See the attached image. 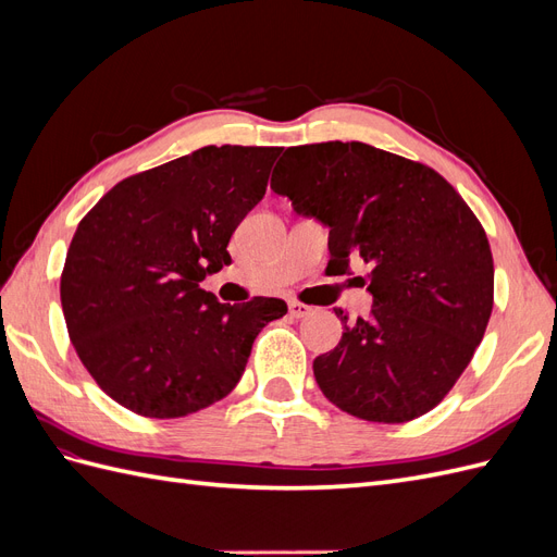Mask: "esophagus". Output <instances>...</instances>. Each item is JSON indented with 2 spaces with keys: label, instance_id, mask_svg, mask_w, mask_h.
Masks as SVG:
<instances>
[{
  "label": "esophagus",
  "instance_id": "1",
  "mask_svg": "<svg viewBox=\"0 0 557 557\" xmlns=\"http://www.w3.org/2000/svg\"><path fill=\"white\" fill-rule=\"evenodd\" d=\"M288 311H290V315H293V318H307V315L311 313V307L301 305V301H290V305H288Z\"/></svg>",
  "mask_w": 557,
  "mask_h": 557
}]
</instances>
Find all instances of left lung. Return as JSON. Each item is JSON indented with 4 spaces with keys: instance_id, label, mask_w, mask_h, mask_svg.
<instances>
[{
    "instance_id": "8db88e82",
    "label": "left lung",
    "mask_w": 557,
    "mask_h": 557,
    "mask_svg": "<svg viewBox=\"0 0 557 557\" xmlns=\"http://www.w3.org/2000/svg\"><path fill=\"white\" fill-rule=\"evenodd\" d=\"M272 190L330 227V264L374 297L313 360L323 395L372 423H407L440 404L483 339L493 311V252L476 215L430 166L362 141L288 148Z\"/></svg>"
}]
</instances>
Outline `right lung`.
<instances>
[{
  "instance_id": "1",
  "label": "right lung",
  "mask_w": 557,
  "mask_h": 557,
  "mask_svg": "<svg viewBox=\"0 0 557 557\" xmlns=\"http://www.w3.org/2000/svg\"><path fill=\"white\" fill-rule=\"evenodd\" d=\"M281 148L205 146L97 201L76 227L60 281L70 339L121 407L181 418L239 383L252 342L283 299L221 305L201 288L230 264L227 244L264 197Z\"/></svg>"
}]
</instances>
